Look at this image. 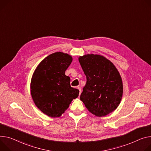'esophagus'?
Listing matches in <instances>:
<instances>
[{"label": "esophagus", "instance_id": "obj_1", "mask_svg": "<svg viewBox=\"0 0 151 151\" xmlns=\"http://www.w3.org/2000/svg\"><path fill=\"white\" fill-rule=\"evenodd\" d=\"M78 88L79 89V94H81V88L79 86V87H78Z\"/></svg>", "mask_w": 151, "mask_h": 151}]
</instances>
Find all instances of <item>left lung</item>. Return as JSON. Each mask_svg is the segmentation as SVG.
<instances>
[{"instance_id": "obj_1", "label": "left lung", "mask_w": 151, "mask_h": 151, "mask_svg": "<svg viewBox=\"0 0 151 151\" xmlns=\"http://www.w3.org/2000/svg\"><path fill=\"white\" fill-rule=\"evenodd\" d=\"M87 81L80 99L88 110L102 117L119 106L123 94L121 76L114 64L98 55L88 54L79 58Z\"/></svg>"}]
</instances>
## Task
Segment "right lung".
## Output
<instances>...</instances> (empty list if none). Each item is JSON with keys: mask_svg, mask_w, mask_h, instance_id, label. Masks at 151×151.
<instances>
[{"mask_svg": "<svg viewBox=\"0 0 151 151\" xmlns=\"http://www.w3.org/2000/svg\"><path fill=\"white\" fill-rule=\"evenodd\" d=\"M72 61L63 52L53 53L44 59L34 72L31 93L36 106L45 114L60 117L69 106L79 91L70 86V78L65 75Z\"/></svg>", "mask_w": 151, "mask_h": 151, "instance_id": "obj_1", "label": "right lung"}]
</instances>
